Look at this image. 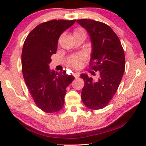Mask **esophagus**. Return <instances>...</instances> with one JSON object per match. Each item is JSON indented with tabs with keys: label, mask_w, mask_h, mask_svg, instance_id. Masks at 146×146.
Segmentation results:
<instances>
[{
	"label": "esophagus",
	"mask_w": 146,
	"mask_h": 146,
	"mask_svg": "<svg viewBox=\"0 0 146 146\" xmlns=\"http://www.w3.org/2000/svg\"><path fill=\"white\" fill-rule=\"evenodd\" d=\"M73 75L75 79L78 78L79 77H80V73H73Z\"/></svg>",
	"instance_id": "esophagus-1"
}]
</instances>
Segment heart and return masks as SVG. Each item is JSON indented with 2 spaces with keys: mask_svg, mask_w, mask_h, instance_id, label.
<instances>
[{
  "mask_svg": "<svg viewBox=\"0 0 146 146\" xmlns=\"http://www.w3.org/2000/svg\"><path fill=\"white\" fill-rule=\"evenodd\" d=\"M81 34L86 35L84 30L82 29V28H76V29L74 30V31H73V35H74V36ZM82 59V56H75L73 57V58H72L68 62V64L73 68H78V66H80V61H81Z\"/></svg>",
  "mask_w": 146,
  "mask_h": 146,
  "instance_id": "b5f03b06",
  "label": "heart"
}]
</instances>
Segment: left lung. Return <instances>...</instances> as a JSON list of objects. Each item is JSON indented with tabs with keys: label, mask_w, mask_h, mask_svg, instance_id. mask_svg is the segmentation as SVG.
Segmentation results:
<instances>
[{
	"label": "left lung",
	"mask_w": 146,
	"mask_h": 146,
	"mask_svg": "<svg viewBox=\"0 0 146 146\" xmlns=\"http://www.w3.org/2000/svg\"><path fill=\"white\" fill-rule=\"evenodd\" d=\"M77 22L90 35L93 47L90 68L100 72L95 79L84 73L80 75L84 81L82 100L89 109H102L111 101L121 81L125 71L124 51L119 38L108 25L90 19Z\"/></svg>",
	"instance_id": "1"
}]
</instances>
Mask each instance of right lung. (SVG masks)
I'll use <instances>...</instances> for the list:
<instances>
[{
  "label": "right lung",
  "instance_id": "obj_1",
  "mask_svg": "<svg viewBox=\"0 0 146 146\" xmlns=\"http://www.w3.org/2000/svg\"><path fill=\"white\" fill-rule=\"evenodd\" d=\"M75 22L52 20L41 23L29 33L23 44V78L35 104L45 113H56L62 108L66 87L75 79L65 71L58 73L49 68L60 35Z\"/></svg>",
  "mask_w": 146,
  "mask_h": 146
}]
</instances>
